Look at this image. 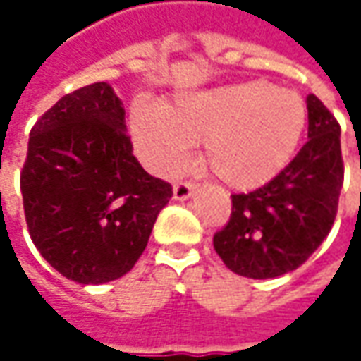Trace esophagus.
I'll list each match as a JSON object with an SVG mask.
<instances>
[{"instance_id": "1", "label": "esophagus", "mask_w": 361, "mask_h": 361, "mask_svg": "<svg viewBox=\"0 0 361 361\" xmlns=\"http://www.w3.org/2000/svg\"><path fill=\"white\" fill-rule=\"evenodd\" d=\"M173 192L176 201H187V199L192 197V192H195V185L192 183H176Z\"/></svg>"}]
</instances>
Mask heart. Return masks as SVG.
<instances>
[{
	"label": "heart",
	"instance_id": "obj_1",
	"mask_svg": "<svg viewBox=\"0 0 361 361\" xmlns=\"http://www.w3.org/2000/svg\"><path fill=\"white\" fill-rule=\"evenodd\" d=\"M303 98L269 82H241L180 94L169 108L132 106V136L150 171L173 176L204 142L202 160L231 188L271 180L293 157L305 130Z\"/></svg>",
	"mask_w": 361,
	"mask_h": 361
}]
</instances>
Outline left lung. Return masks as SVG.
Returning <instances> with one entry per match:
<instances>
[{"mask_svg": "<svg viewBox=\"0 0 361 361\" xmlns=\"http://www.w3.org/2000/svg\"><path fill=\"white\" fill-rule=\"evenodd\" d=\"M307 142L267 185L233 195L229 223L213 245L233 273L271 279L303 265L324 243L343 185L340 124L324 102L307 96Z\"/></svg>", "mask_w": 361, "mask_h": 361, "instance_id": "8db88e82", "label": "left lung"}]
</instances>
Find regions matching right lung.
<instances>
[{
  "label": "right lung",
  "instance_id": "right-lung-1",
  "mask_svg": "<svg viewBox=\"0 0 361 361\" xmlns=\"http://www.w3.org/2000/svg\"><path fill=\"white\" fill-rule=\"evenodd\" d=\"M124 114L112 86L96 82L60 98L30 132L25 223L42 257L76 283L126 275L173 197L132 154Z\"/></svg>",
  "mask_w": 361,
  "mask_h": 361
}]
</instances>
